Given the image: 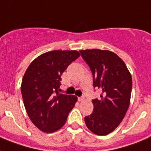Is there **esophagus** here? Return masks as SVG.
<instances>
[{"label": "esophagus", "instance_id": "1", "mask_svg": "<svg viewBox=\"0 0 151 151\" xmlns=\"http://www.w3.org/2000/svg\"><path fill=\"white\" fill-rule=\"evenodd\" d=\"M85 100V97H78V101H80V102H82V101Z\"/></svg>", "mask_w": 151, "mask_h": 151}]
</instances>
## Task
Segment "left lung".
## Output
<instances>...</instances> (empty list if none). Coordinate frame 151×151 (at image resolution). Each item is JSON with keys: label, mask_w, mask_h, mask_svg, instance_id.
<instances>
[{"label": "left lung", "mask_w": 151, "mask_h": 151, "mask_svg": "<svg viewBox=\"0 0 151 151\" xmlns=\"http://www.w3.org/2000/svg\"><path fill=\"white\" fill-rule=\"evenodd\" d=\"M93 75V86L102 90L100 99L92 100L94 110L85 117L86 126L99 136L112 132L129 109L132 80L124 61L114 52L101 49L80 51Z\"/></svg>", "instance_id": "8db88e82"}]
</instances>
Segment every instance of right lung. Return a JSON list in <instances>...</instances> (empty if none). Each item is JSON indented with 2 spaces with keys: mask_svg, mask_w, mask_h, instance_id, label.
Returning <instances> with one entry per match:
<instances>
[{
  "mask_svg": "<svg viewBox=\"0 0 151 151\" xmlns=\"http://www.w3.org/2000/svg\"><path fill=\"white\" fill-rule=\"evenodd\" d=\"M80 56L78 51L54 50L39 55L22 78L21 92L29 119L41 131L51 133L66 122L78 101L73 95L60 94L62 73Z\"/></svg>",
  "mask_w": 151,
  "mask_h": 151,
  "instance_id": "right-lung-1",
  "label": "right lung"
}]
</instances>
